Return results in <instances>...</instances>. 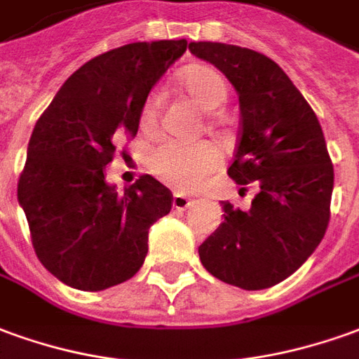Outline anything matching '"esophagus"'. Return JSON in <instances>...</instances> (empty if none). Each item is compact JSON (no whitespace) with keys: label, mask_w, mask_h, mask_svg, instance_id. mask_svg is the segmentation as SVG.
I'll return each instance as SVG.
<instances>
[{"label":"esophagus","mask_w":359,"mask_h":359,"mask_svg":"<svg viewBox=\"0 0 359 359\" xmlns=\"http://www.w3.org/2000/svg\"><path fill=\"white\" fill-rule=\"evenodd\" d=\"M194 204L190 198L182 196V194H175L172 196V210H187V208H190V205Z\"/></svg>","instance_id":"esophagus-1"}]
</instances>
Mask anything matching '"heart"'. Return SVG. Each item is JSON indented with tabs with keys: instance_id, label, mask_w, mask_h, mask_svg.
Segmentation results:
<instances>
[{
	"instance_id": "1",
	"label": "heart",
	"mask_w": 359,
	"mask_h": 359,
	"mask_svg": "<svg viewBox=\"0 0 359 359\" xmlns=\"http://www.w3.org/2000/svg\"><path fill=\"white\" fill-rule=\"evenodd\" d=\"M180 83L192 97V101L198 102L208 112L219 109L227 99V83L223 75L212 67H188L180 75ZM159 102L161 97L157 91L147 95L140 114L142 126H154L159 112ZM219 161H222V154L210 142L184 144V142L169 140L154 147L149 154V169L155 177L182 192H190L202 187L208 175L214 171Z\"/></svg>"
}]
</instances>
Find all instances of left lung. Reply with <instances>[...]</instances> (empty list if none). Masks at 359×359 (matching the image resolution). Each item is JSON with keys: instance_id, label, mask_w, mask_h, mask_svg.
Listing matches in <instances>:
<instances>
[{"instance_id": "obj_1", "label": "left lung", "mask_w": 359, "mask_h": 359, "mask_svg": "<svg viewBox=\"0 0 359 359\" xmlns=\"http://www.w3.org/2000/svg\"><path fill=\"white\" fill-rule=\"evenodd\" d=\"M188 48L239 95V144L227 175L257 187L249 210L222 202L223 222L198 255L225 284L266 290L302 266L327 231L334 169L323 128L284 69L264 54L223 42H190Z\"/></svg>"}]
</instances>
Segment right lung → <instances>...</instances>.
Wrapping results in <instances>:
<instances>
[{"label": "right lung", "mask_w": 359, "mask_h": 359, "mask_svg": "<svg viewBox=\"0 0 359 359\" xmlns=\"http://www.w3.org/2000/svg\"><path fill=\"white\" fill-rule=\"evenodd\" d=\"M188 42H132L79 67L32 130L17 198L36 257L83 292L130 280L147 255L149 227L171 212L172 194L151 175L124 192L107 182L122 130L136 136L149 91Z\"/></svg>", "instance_id": "right-lung-1"}]
</instances>
